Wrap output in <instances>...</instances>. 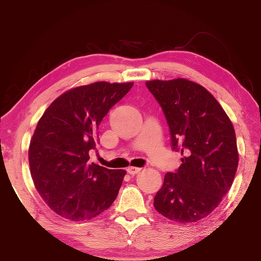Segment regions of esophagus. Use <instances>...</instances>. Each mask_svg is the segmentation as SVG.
<instances>
[{
    "instance_id": "esophagus-1",
    "label": "esophagus",
    "mask_w": 261,
    "mask_h": 261,
    "mask_svg": "<svg viewBox=\"0 0 261 261\" xmlns=\"http://www.w3.org/2000/svg\"><path fill=\"white\" fill-rule=\"evenodd\" d=\"M141 169L140 168H137V167H128L127 168V172L129 175H135V174H138L139 171H140Z\"/></svg>"
}]
</instances>
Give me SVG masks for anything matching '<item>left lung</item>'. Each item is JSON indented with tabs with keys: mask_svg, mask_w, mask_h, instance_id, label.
<instances>
[{
	"mask_svg": "<svg viewBox=\"0 0 261 261\" xmlns=\"http://www.w3.org/2000/svg\"><path fill=\"white\" fill-rule=\"evenodd\" d=\"M170 129L171 147L181 165L164 176L154 208L170 221L195 223L223 200L239 164L235 129L217 99L194 81L148 80Z\"/></svg>",
	"mask_w": 261,
	"mask_h": 261,
	"instance_id": "1",
	"label": "left lung"
}]
</instances>
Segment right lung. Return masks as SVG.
Here are the masks:
<instances>
[{
  "label": "right lung",
  "instance_id": "obj_1",
  "mask_svg": "<svg viewBox=\"0 0 261 261\" xmlns=\"http://www.w3.org/2000/svg\"><path fill=\"white\" fill-rule=\"evenodd\" d=\"M133 83L97 81L57 97L37 123L29 147L37 192L50 208L69 221L97 217L116 199L124 170L90 163L98 128Z\"/></svg>",
  "mask_w": 261,
  "mask_h": 261
}]
</instances>
